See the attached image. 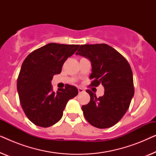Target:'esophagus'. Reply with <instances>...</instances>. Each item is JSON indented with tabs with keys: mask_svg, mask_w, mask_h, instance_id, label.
I'll list each match as a JSON object with an SVG mask.
<instances>
[{
	"mask_svg": "<svg viewBox=\"0 0 156 156\" xmlns=\"http://www.w3.org/2000/svg\"><path fill=\"white\" fill-rule=\"evenodd\" d=\"M78 91H79V93H82V92H84V89L82 88V87H79Z\"/></svg>",
	"mask_w": 156,
	"mask_h": 156,
	"instance_id": "34e87169",
	"label": "esophagus"
}]
</instances>
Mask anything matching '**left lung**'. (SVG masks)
<instances>
[{
  "label": "left lung",
  "mask_w": 156,
  "mask_h": 156,
  "mask_svg": "<svg viewBox=\"0 0 156 156\" xmlns=\"http://www.w3.org/2000/svg\"><path fill=\"white\" fill-rule=\"evenodd\" d=\"M76 55L90 59L92 66L89 87L102 84L104 94L97 97L90 89V101L82 106L87 121L99 129L112 127L129 108L134 94L133 72L122 55L106 44H82Z\"/></svg>",
  "instance_id": "obj_1"
}]
</instances>
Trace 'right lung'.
<instances>
[{"label": "right lung", "instance_id": "obj_1", "mask_svg": "<svg viewBox=\"0 0 156 156\" xmlns=\"http://www.w3.org/2000/svg\"><path fill=\"white\" fill-rule=\"evenodd\" d=\"M80 44L49 43L27 55L21 66L17 89L23 112L34 124L47 128L60 120L66 104L78 89L66 84L53 91L51 80Z\"/></svg>", "mask_w": 156, "mask_h": 156}]
</instances>
